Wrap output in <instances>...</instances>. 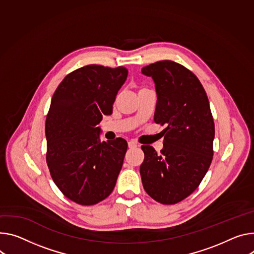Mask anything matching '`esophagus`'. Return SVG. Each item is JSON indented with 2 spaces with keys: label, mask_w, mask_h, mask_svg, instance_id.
I'll list each match as a JSON object with an SVG mask.
<instances>
[{
  "label": "esophagus",
  "mask_w": 254,
  "mask_h": 254,
  "mask_svg": "<svg viewBox=\"0 0 254 254\" xmlns=\"http://www.w3.org/2000/svg\"><path fill=\"white\" fill-rule=\"evenodd\" d=\"M127 145H128V148L129 149H132V148H135L136 146H137V144L136 143H134L133 141H129L128 143H127Z\"/></svg>",
  "instance_id": "esophagus-1"
}]
</instances>
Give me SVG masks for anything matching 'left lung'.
<instances>
[{"label": "left lung", "instance_id": "8db88e82", "mask_svg": "<svg viewBox=\"0 0 254 254\" xmlns=\"http://www.w3.org/2000/svg\"><path fill=\"white\" fill-rule=\"evenodd\" d=\"M142 74L155 84L154 121L167 126L159 154L149 145L142 147L143 187L158 202L173 204L197 189L211 165L215 125L210 103L196 76L175 62L151 64Z\"/></svg>", "mask_w": 254, "mask_h": 254}]
</instances>
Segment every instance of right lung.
Wrapping results in <instances>:
<instances>
[{
	"label": "right lung",
	"mask_w": 254,
	"mask_h": 254,
	"mask_svg": "<svg viewBox=\"0 0 254 254\" xmlns=\"http://www.w3.org/2000/svg\"><path fill=\"white\" fill-rule=\"evenodd\" d=\"M127 74L125 66L89 64L68 74L52 98L45 122L48 166L60 190L79 204L106 198L122 170L127 141L101 142L97 126L111 113Z\"/></svg>",
	"instance_id": "add662e5"
}]
</instances>
